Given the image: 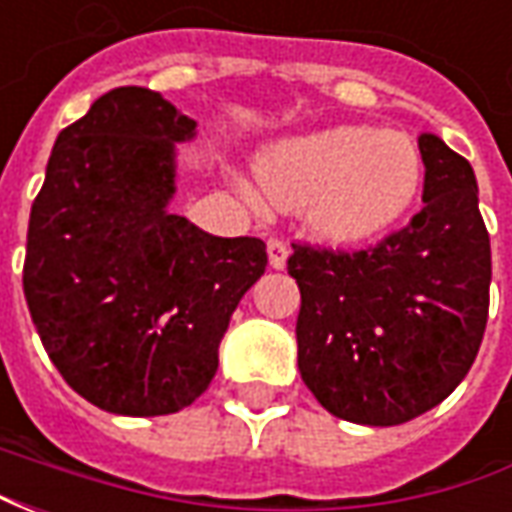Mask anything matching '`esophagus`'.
<instances>
[{
	"instance_id": "1",
	"label": "esophagus",
	"mask_w": 512,
	"mask_h": 512,
	"mask_svg": "<svg viewBox=\"0 0 512 512\" xmlns=\"http://www.w3.org/2000/svg\"><path fill=\"white\" fill-rule=\"evenodd\" d=\"M268 263H271V268H285V263H288V244H282V241H277V238H271L268 241Z\"/></svg>"
}]
</instances>
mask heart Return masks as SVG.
<instances>
[{
    "label": "heart",
    "instance_id": "heart-1",
    "mask_svg": "<svg viewBox=\"0 0 512 512\" xmlns=\"http://www.w3.org/2000/svg\"><path fill=\"white\" fill-rule=\"evenodd\" d=\"M257 180L282 211H304L332 244H365L395 227L422 189L411 136L334 126L293 136L257 158Z\"/></svg>",
    "mask_w": 512,
    "mask_h": 512
}]
</instances>
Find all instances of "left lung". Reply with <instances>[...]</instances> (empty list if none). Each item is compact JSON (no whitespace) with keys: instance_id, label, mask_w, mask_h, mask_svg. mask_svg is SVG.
Masks as SVG:
<instances>
[{"instance_id":"1","label":"left lung","mask_w":512,"mask_h":512,"mask_svg":"<svg viewBox=\"0 0 512 512\" xmlns=\"http://www.w3.org/2000/svg\"><path fill=\"white\" fill-rule=\"evenodd\" d=\"M422 211L381 244L332 252L293 244L301 290L299 370L329 414L389 428L439 406L483 343L491 241L472 164L419 136Z\"/></svg>"}]
</instances>
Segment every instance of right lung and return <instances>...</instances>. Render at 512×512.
<instances>
[{
  "label": "right lung",
  "instance_id": "add662e5",
  "mask_svg": "<svg viewBox=\"0 0 512 512\" xmlns=\"http://www.w3.org/2000/svg\"><path fill=\"white\" fill-rule=\"evenodd\" d=\"M197 123L117 87L60 131L32 202L24 296L46 354L84 400L123 417L191 406L219 367L238 301L266 271L260 238L169 213L175 145Z\"/></svg>",
  "mask_w": 512,
  "mask_h": 512
}]
</instances>
